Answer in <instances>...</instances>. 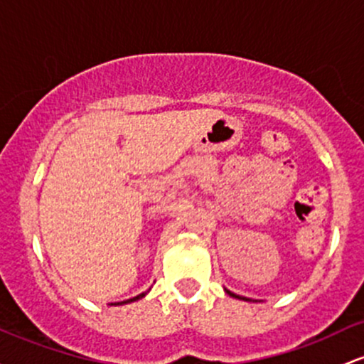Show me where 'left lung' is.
<instances>
[{"label":"left lung","instance_id":"obj_1","mask_svg":"<svg viewBox=\"0 0 364 364\" xmlns=\"http://www.w3.org/2000/svg\"><path fill=\"white\" fill-rule=\"evenodd\" d=\"M226 292H228V294H230V295H231V297H237V299H242V301H249V299H245V297H240V295H237V294H231V292H230V290H226Z\"/></svg>","mask_w":364,"mask_h":364}]
</instances>
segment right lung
Returning a JSON list of instances; mask_svg holds the SVG:
<instances>
[{
  "label": "right lung",
  "mask_w": 364,
  "mask_h": 364,
  "mask_svg": "<svg viewBox=\"0 0 364 364\" xmlns=\"http://www.w3.org/2000/svg\"><path fill=\"white\" fill-rule=\"evenodd\" d=\"M143 295L145 294H139V295H136V297H133V299H127V301H122V302H115V304H127V302H133V301H138V299H141Z\"/></svg>",
  "instance_id": "right-lung-1"
}]
</instances>
